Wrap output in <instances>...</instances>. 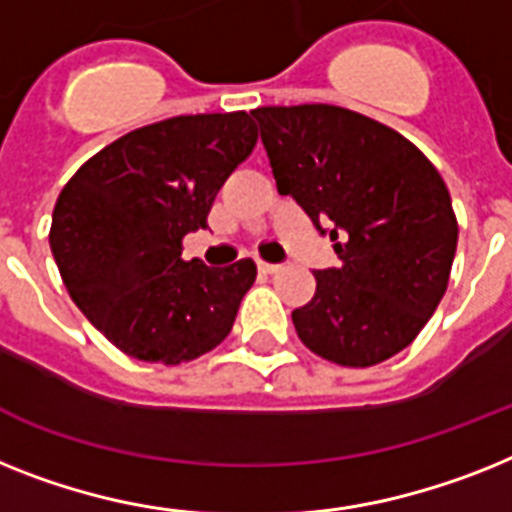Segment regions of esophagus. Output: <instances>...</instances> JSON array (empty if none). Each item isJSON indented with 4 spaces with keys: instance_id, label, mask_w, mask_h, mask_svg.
Wrapping results in <instances>:
<instances>
[{
    "instance_id": "34e87169",
    "label": "esophagus",
    "mask_w": 512,
    "mask_h": 512,
    "mask_svg": "<svg viewBox=\"0 0 512 512\" xmlns=\"http://www.w3.org/2000/svg\"><path fill=\"white\" fill-rule=\"evenodd\" d=\"M256 266H259V272L261 274H274L277 269H280V264H269V261H256Z\"/></svg>"
}]
</instances>
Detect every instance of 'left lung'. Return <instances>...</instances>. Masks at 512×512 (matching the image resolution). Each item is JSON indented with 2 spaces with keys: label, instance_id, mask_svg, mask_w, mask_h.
Segmentation results:
<instances>
[{
  "label": "left lung",
  "instance_id": "left-lung-1",
  "mask_svg": "<svg viewBox=\"0 0 512 512\" xmlns=\"http://www.w3.org/2000/svg\"><path fill=\"white\" fill-rule=\"evenodd\" d=\"M251 114L277 190L337 240L342 261L314 272L295 332L340 366L387 361L416 340L447 290L458 219L445 180L408 138L366 114L332 104Z\"/></svg>",
  "mask_w": 512,
  "mask_h": 512
}]
</instances>
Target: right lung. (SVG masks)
<instances>
[{
  "instance_id": "right-lung-1",
  "label": "right lung",
  "mask_w": 512,
  "mask_h": 512,
  "mask_svg": "<svg viewBox=\"0 0 512 512\" xmlns=\"http://www.w3.org/2000/svg\"><path fill=\"white\" fill-rule=\"evenodd\" d=\"M259 141L251 114H183L130 130L62 188L49 246L75 306L138 361H193L230 335L256 264L183 259L227 177Z\"/></svg>"
}]
</instances>
